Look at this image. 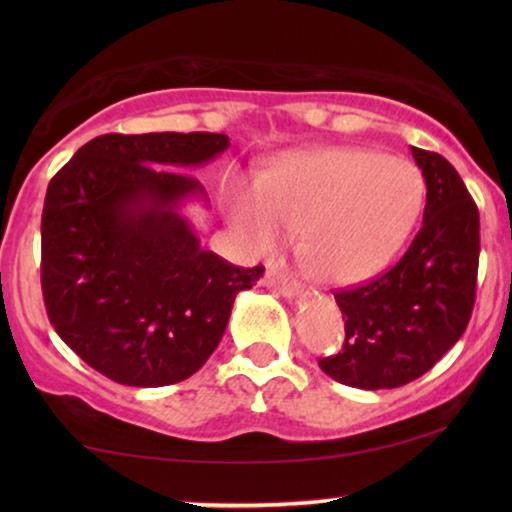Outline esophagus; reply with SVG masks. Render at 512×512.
<instances>
[{"label": "esophagus", "instance_id": "esophagus-1", "mask_svg": "<svg viewBox=\"0 0 512 512\" xmlns=\"http://www.w3.org/2000/svg\"><path fill=\"white\" fill-rule=\"evenodd\" d=\"M264 287L273 289V291H277V293H282L284 298H298L300 293H302L298 282H293L291 277L277 273V271H266V275H264Z\"/></svg>", "mask_w": 512, "mask_h": 512}]
</instances>
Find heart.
I'll return each instance as SVG.
<instances>
[{
    "label": "heart",
    "instance_id": "b5f03b06",
    "mask_svg": "<svg viewBox=\"0 0 512 512\" xmlns=\"http://www.w3.org/2000/svg\"><path fill=\"white\" fill-rule=\"evenodd\" d=\"M424 180L411 162L332 146L296 153L255 178L232 201V223L253 250H268L284 230L320 280L354 284L384 271L418 223Z\"/></svg>",
    "mask_w": 512,
    "mask_h": 512
}]
</instances>
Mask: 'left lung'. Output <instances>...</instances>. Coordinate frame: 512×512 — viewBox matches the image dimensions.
<instances>
[{"label": "left lung", "instance_id": "8db88e82", "mask_svg": "<svg viewBox=\"0 0 512 512\" xmlns=\"http://www.w3.org/2000/svg\"><path fill=\"white\" fill-rule=\"evenodd\" d=\"M427 183L422 228L391 271L336 291L345 345L320 370L345 386L379 391L422 377L470 323L479 271V210L443 155L411 146Z\"/></svg>", "mask_w": 512, "mask_h": 512}]
</instances>
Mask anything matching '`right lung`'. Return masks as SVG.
<instances>
[{
  "instance_id": "right-lung-1",
  "label": "right lung",
  "mask_w": 512,
  "mask_h": 512,
  "mask_svg": "<svg viewBox=\"0 0 512 512\" xmlns=\"http://www.w3.org/2000/svg\"><path fill=\"white\" fill-rule=\"evenodd\" d=\"M228 146L221 133H110L51 178L40 266L47 314L60 339L117 384L192 377L223 339L237 293L264 275L205 250L183 212L207 205L185 169Z\"/></svg>"
}]
</instances>
